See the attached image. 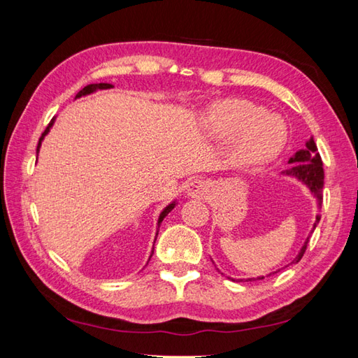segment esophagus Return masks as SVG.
I'll return each mask as SVG.
<instances>
[{"label":"esophagus","mask_w":358,"mask_h":358,"mask_svg":"<svg viewBox=\"0 0 358 358\" xmlns=\"http://www.w3.org/2000/svg\"><path fill=\"white\" fill-rule=\"evenodd\" d=\"M212 192V185L206 180L201 178H194L187 183L186 186V194L191 199H199V200H208Z\"/></svg>","instance_id":"34e87169"}]
</instances>
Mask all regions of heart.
I'll return each mask as SVG.
<instances>
[{"label": "heart", "mask_w": 358, "mask_h": 358, "mask_svg": "<svg viewBox=\"0 0 358 358\" xmlns=\"http://www.w3.org/2000/svg\"><path fill=\"white\" fill-rule=\"evenodd\" d=\"M201 124L215 138L235 136L232 159L238 166H257L275 157L286 141V124L277 113L241 98L217 101L203 113Z\"/></svg>", "instance_id": "1"}]
</instances>
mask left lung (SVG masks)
Listing matches in <instances>:
<instances>
[{
    "instance_id": "left-lung-1",
    "label": "left lung",
    "mask_w": 358,
    "mask_h": 358,
    "mask_svg": "<svg viewBox=\"0 0 358 358\" xmlns=\"http://www.w3.org/2000/svg\"><path fill=\"white\" fill-rule=\"evenodd\" d=\"M289 164L291 167L286 169L283 173L287 175V177H294L299 181H301L303 185H305L313 195L317 199V204H318V209L322 208V203H323V183H324V172H323V163H322V158L320 154L317 152V144L314 141L313 136L306 141V148L305 149H300L295 152V155L289 158ZM320 220V217H317V222ZM317 223H314V229H315ZM310 234L308 235V238L305 241V245L301 246L300 252L296 254V257L291 262V264L299 263L301 260L303 254H305L306 246H308V241H309ZM286 268V266H285ZM280 271V269H278ZM275 271V272H278ZM275 272H271L268 275H272V273ZM266 275V277H268ZM264 277H252V278H246V281L249 280H263ZM235 280V278H234ZM241 281V280H240Z\"/></svg>"
}]
</instances>
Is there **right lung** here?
Instances as JSON below:
<instances>
[{
  "mask_svg": "<svg viewBox=\"0 0 358 358\" xmlns=\"http://www.w3.org/2000/svg\"><path fill=\"white\" fill-rule=\"evenodd\" d=\"M110 87H112V86H110V85H108V83H100V85H89V86H86L85 89H81V90H80V92L77 94V96H75V100H77V98H81V96H86V95H90V94H95L96 90H106V89H110ZM53 123H55V117H53V118L50 120L49 126L45 127V131L43 132L40 141H38V146H36V155L40 154V149H41V144H43L44 136L50 132V129H52ZM175 206H177V200L171 201V203L167 204V206H166L162 212H159L158 220H157V234H155V240H157V235H158V227H159V224H162V222L164 220V217H166L167 214H169V212H171ZM152 254H154V248H152ZM152 254H150V257H152ZM150 257H149V260H150Z\"/></svg>",
  "mask_w": 358,
  "mask_h": 358,
  "instance_id": "obj_1",
  "label": "right lung"
}]
</instances>
